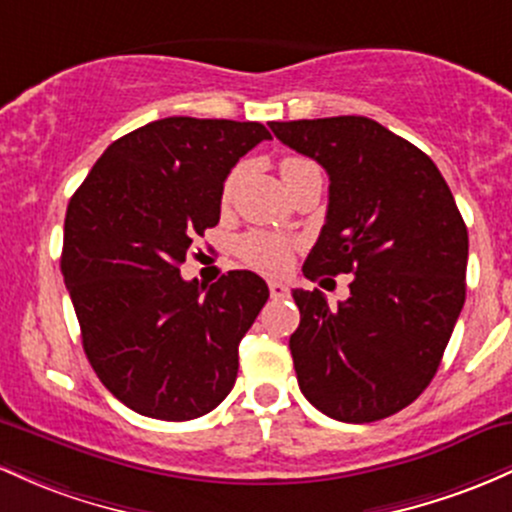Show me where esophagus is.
<instances>
[{"mask_svg": "<svg viewBox=\"0 0 512 512\" xmlns=\"http://www.w3.org/2000/svg\"><path fill=\"white\" fill-rule=\"evenodd\" d=\"M268 290H271V297H275V300L290 295V287H287L285 283H280V280H271V283H268Z\"/></svg>", "mask_w": 512, "mask_h": 512, "instance_id": "obj_1", "label": "esophagus"}]
</instances>
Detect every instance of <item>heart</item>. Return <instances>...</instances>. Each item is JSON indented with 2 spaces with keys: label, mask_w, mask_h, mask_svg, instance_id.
Wrapping results in <instances>:
<instances>
[{
  "label": "heart",
  "mask_w": 512,
  "mask_h": 512,
  "mask_svg": "<svg viewBox=\"0 0 512 512\" xmlns=\"http://www.w3.org/2000/svg\"><path fill=\"white\" fill-rule=\"evenodd\" d=\"M304 164H312V162H307V159H300V157H287L280 162V174H283L285 179V176H290L292 171H297ZM237 179H239V169H234L232 174L227 176L225 186H222V200H225V203L232 198ZM239 256L244 258L249 266L261 268V271H280V268L287 263V256H290V244H287L285 239L273 237V234L254 232V234H246V237L239 241Z\"/></svg>",
  "instance_id": "b5f03b06"
}]
</instances>
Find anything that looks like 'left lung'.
Instances as JSON below:
<instances>
[{
    "instance_id": "left-lung-1",
    "label": "left lung",
    "mask_w": 512,
    "mask_h": 512,
    "mask_svg": "<svg viewBox=\"0 0 512 512\" xmlns=\"http://www.w3.org/2000/svg\"><path fill=\"white\" fill-rule=\"evenodd\" d=\"M271 130L331 181L304 278L353 273L338 307L319 290H292L297 382L329 418L380 421L438 372L467 295V225L433 159L377 120H290Z\"/></svg>"
}]
</instances>
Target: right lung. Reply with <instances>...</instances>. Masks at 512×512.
Masks as SVG:
<instances>
[{"mask_svg": "<svg viewBox=\"0 0 512 512\" xmlns=\"http://www.w3.org/2000/svg\"><path fill=\"white\" fill-rule=\"evenodd\" d=\"M263 140L249 120H154L113 142L67 205L60 268L84 353L142 416L193 421L232 392L266 280L229 271L205 287L179 268L220 222L232 166Z\"/></svg>", "mask_w": 512, "mask_h": 512, "instance_id": "add662e5", "label": "right lung"}]
</instances>
